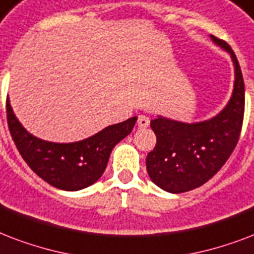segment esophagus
Segmentation results:
<instances>
[{"label": "esophagus", "mask_w": 254, "mask_h": 254, "mask_svg": "<svg viewBox=\"0 0 254 254\" xmlns=\"http://www.w3.org/2000/svg\"><path fill=\"white\" fill-rule=\"evenodd\" d=\"M149 126V118L145 115H140L137 118V127L139 128H147Z\"/></svg>", "instance_id": "obj_1"}]
</instances>
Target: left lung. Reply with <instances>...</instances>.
<instances>
[{
	"label": "left lung",
	"instance_id": "obj_1",
	"mask_svg": "<svg viewBox=\"0 0 254 254\" xmlns=\"http://www.w3.org/2000/svg\"><path fill=\"white\" fill-rule=\"evenodd\" d=\"M231 56L235 83L231 99L211 119L186 123L158 115L151 121L156 145L147 155L149 179L170 193H182L207 183L233 152L243 126L245 88L239 61L225 41L209 35Z\"/></svg>",
	"mask_w": 254,
	"mask_h": 254
}]
</instances>
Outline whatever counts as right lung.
I'll return each mask as SVG.
<instances>
[{
  "instance_id": "right-lung-1",
  "label": "right lung",
  "mask_w": 254,
  "mask_h": 254,
  "mask_svg": "<svg viewBox=\"0 0 254 254\" xmlns=\"http://www.w3.org/2000/svg\"><path fill=\"white\" fill-rule=\"evenodd\" d=\"M6 117L11 137L27 166L50 186L64 190H83L98 182L113 148L131 133L137 121V117H132L83 140L56 143L29 132L15 117L9 98Z\"/></svg>"
}]
</instances>
